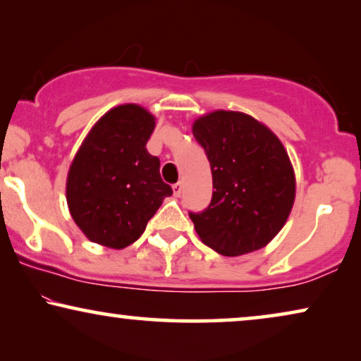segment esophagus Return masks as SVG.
<instances>
[{
  "label": "esophagus",
  "instance_id": "esophagus-1",
  "mask_svg": "<svg viewBox=\"0 0 361 361\" xmlns=\"http://www.w3.org/2000/svg\"><path fill=\"white\" fill-rule=\"evenodd\" d=\"M172 190H174L176 197H179L182 194V182H176V184L172 185Z\"/></svg>",
  "mask_w": 361,
  "mask_h": 361
}]
</instances>
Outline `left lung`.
Instances as JSON below:
<instances>
[{
  "label": "left lung",
  "mask_w": 361,
  "mask_h": 361,
  "mask_svg": "<svg viewBox=\"0 0 361 361\" xmlns=\"http://www.w3.org/2000/svg\"><path fill=\"white\" fill-rule=\"evenodd\" d=\"M192 133L210 162L214 194L200 214L190 212L197 235L224 256L263 248L293 209L295 177L279 137L240 111H212Z\"/></svg>",
  "instance_id": "8db88e82"
}]
</instances>
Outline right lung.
Here are the masks:
<instances>
[{"label":"right lung","mask_w":361,"mask_h":361,"mask_svg":"<svg viewBox=\"0 0 361 361\" xmlns=\"http://www.w3.org/2000/svg\"><path fill=\"white\" fill-rule=\"evenodd\" d=\"M156 118L140 105L111 108L95 123L73 157L67 204L93 243L126 248L146 230L162 200L172 195L161 162L146 149Z\"/></svg>","instance_id":"1"}]
</instances>
